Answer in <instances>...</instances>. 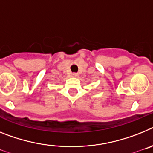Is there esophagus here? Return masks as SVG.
<instances>
[{
  "mask_svg": "<svg viewBox=\"0 0 153 153\" xmlns=\"http://www.w3.org/2000/svg\"><path fill=\"white\" fill-rule=\"evenodd\" d=\"M78 76V74L77 73H72L71 74V77H73V78H75V77Z\"/></svg>",
  "mask_w": 153,
  "mask_h": 153,
  "instance_id": "34e87169",
  "label": "esophagus"
}]
</instances>
